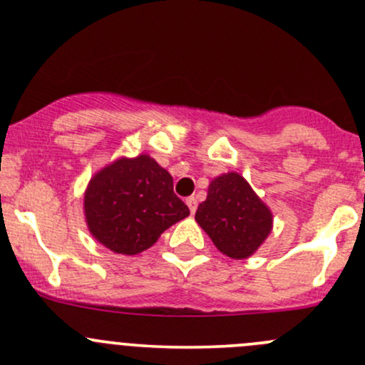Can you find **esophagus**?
<instances>
[{
  "label": "esophagus",
  "mask_w": 365,
  "mask_h": 365,
  "mask_svg": "<svg viewBox=\"0 0 365 365\" xmlns=\"http://www.w3.org/2000/svg\"><path fill=\"white\" fill-rule=\"evenodd\" d=\"M187 206H189L190 213L194 215L195 210H197V199H195L194 195H190V197H187Z\"/></svg>",
  "instance_id": "34e87169"
}]
</instances>
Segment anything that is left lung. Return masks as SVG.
I'll use <instances>...</instances> for the list:
<instances>
[{
    "label": "left lung",
    "instance_id": "left-lung-1",
    "mask_svg": "<svg viewBox=\"0 0 365 365\" xmlns=\"http://www.w3.org/2000/svg\"><path fill=\"white\" fill-rule=\"evenodd\" d=\"M195 222L228 258L246 259L258 251L272 232L274 215L235 171L211 180L206 201L199 204Z\"/></svg>",
    "mask_w": 365,
    "mask_h": 365
}]
</instances>
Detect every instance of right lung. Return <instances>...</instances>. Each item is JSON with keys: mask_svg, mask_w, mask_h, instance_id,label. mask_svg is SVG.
Returning <instances> with one entry per match:
<instances>
[{"mask_svg": "<svg viewBox=\"0 0 365 365\" xmlns=\"http://www.w3.org/2000/svg\"><path fill=\"white\" fill-rule=\"evenodd\" d=\"M90 234L107 250L133 256L190 215L173 192V178L149 154L119 158L91 176L85 190Z\"/></svg>", "mask_w": 365, "mask_h": 365, "instance_id": "1", "label": "right lung"}]
</instances>
